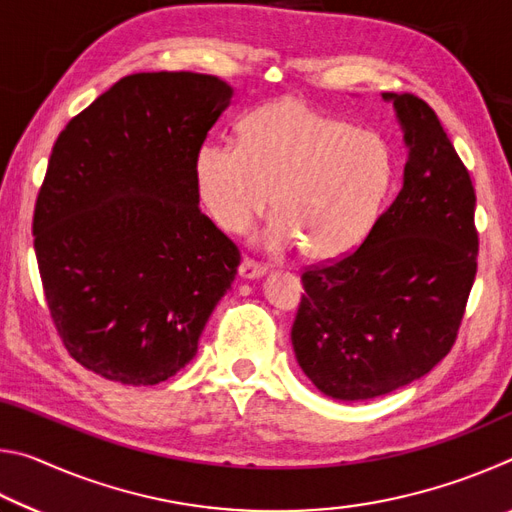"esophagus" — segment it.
I'll return each mask as SVG.
<instances>
[{
	"label": "esophagus",
	"mask_w": 512,
	"mask_h": 512,
	"mask_svg": "<svg viewBox=\"0 0 512 512\" xmlns=\"http://www.w3.org/2000/svg\"><path fill=\"white\" fill-rule=\"evenodd\" d=\"M264 273H266V266L257 264L255 259H250V257H246L244 262L239 264V277H241V280H255V277H262Z\"/></svg>",
	"instance_id": "34e87169"
}]
</instances>
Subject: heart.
<instances>
[{"label":"heart","mask_w":512,"mask_h":512,"mask_svg":"<svg viewBox=\"0 0 512 512\" xmlns=\"http://www.w3.org/2000/svg\"><path fill=\"white\" fill-rule=\"evenodd\" d=\"M393 171V149L379 133L296 99L255 110L241 126V144L207 140L194 160L198 198L221 230H248L275 196L280 221L264 244L302 246L316 262L341 259L366 239Z\"/></svg>","instance_id":"1"}]
</instances>
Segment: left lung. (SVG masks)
<instances>
[{
  "mask_svg": "<svg viewBox=\"0 0 512 512\" xmlns=\"http://www.w3.org/2000/svg\"><path fill=\"white\" fill-rule=\"evenodd\" d=\"M409 149L404 183L354 253L302 273L291 343L320 393L397 391L447 357L476 275L474 187L427 103L384 92Z\"/></svg>",
  "mask_w": 512,
  "mask_h": 512,
  "instance_id": "obj_1",
  "label": "left lung"
}]
</instances>
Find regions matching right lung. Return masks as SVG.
<instances>
[{
  "label": "right lung",
  "mask_w": 512,
  "mask_h": 512,
  "mask_svg": "<svg viewBox=\"0 0 512 512\" xmlns=\"http://www.w3.org/2000/svg\"><path fill=\"white\" fill-rule=\"evenodd\" d=\"M230 99L210 74H131L58 135L33 246L60 339L101 377L176 375L235 280L239 250L198 210L194 178Z\"/></svg>",
  "instance_id": "add662e5"
}]
</instances>
